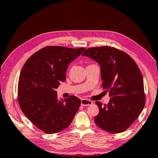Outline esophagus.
<instances>
[{"instance_id": "obj_1", "label": "esophagus", "mask_w": 158, "mask_h": 158, "mask_svg": "<svg viewBox=\"0 0 158 158\" xmlns=\"http://www.w3.org/2000/svg\"><path fill=\"white\" fill-rule=\"evenodd\" d=\"M92 104H93V101H91L90 100H88L86 99H82L81 100V106H89Z\"/></svg>"}]
</instances>
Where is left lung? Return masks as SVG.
I'll list each match as a JSON object with an SVG mask.
<instances>
[{
  "instance_id": "1",
  "label": "left lung",
  "mask_w": 158,
  "mask_h": 158,
  "mask_svg": "<svg viewBox=\"0 0 158 158\" xmlns=\"http://www.w3.org/2000/svg\"><path fill=\"white\" fill-rule=\"evenodd\" d=\"M82 56L99 63L102 86L110 97L104 106L99 101L95 102L99 112L94 122L109 132L125 131L145 105L143 76L138 65L127 52L110 46L89 48Z\"/></svg>"
}]
</instances>
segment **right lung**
<instances>
[{
  "label": "right lung",
  "mask_w": 158,
  "mask_h": 158,
  "mask_svg": "<svg viewBox=\"0 0 158 158\" xmlns=\"http://www.w3.org/2000/svg\"><path fill=\"white\" fill-rule=\"evenodd\" d=\"M86 49L45 47L27 59L21 71L17 98L21 110L32 124L47 134L68 128L81 101L72 95L58 100L55 89L65 80L69 64Z\"/></svg>",
  "instance_id": "right-lung-1"
}]
</instances>
